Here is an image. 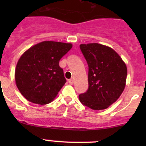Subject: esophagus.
I'll list each match as a JSON object with an SVG mask.
<instances>
[{
	"label": "esophagus",
	"mask_w": 146,
	"mask_h": 146,
	"mask_svg": "<svg viewBox=\"0 0 146 146\" xmlns=\"http://www.w3.org/2000/svg\"><path fill=\"white\" fill-rule=\"evenodd\" d=\"M69 84H71V85L73 84V83H74V80H73V79H69Z\"/></svg>",
	"instance_id": "1"
}]
</instances>
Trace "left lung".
Masks as SVG:
<instances>
[{
    "instance_id": "8db88e82",
    "label": "left lung",
    "mask_w": 146,
    "mask_h": 146,
    "mask_svg": "<svg viewBox=\"0 0 146 146\" xmlns=\"http://www.w3.org/2000/svg\"><path fill=\"white\" fill-rule=\"evenodd\" d=\"M88 65V89L79 99L94 110L107 109L116 102L126 86L127 68L111 47L98 43L81 44Z\"/></svg>"
}]
</instances>
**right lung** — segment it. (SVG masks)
Masks as SVG:
<instances>
[{"label":"right lung","mask_w":146,"mask_h":146,"mask_svg":"<svg viewBox=\"0 0 146 146\" xmlns=\"http://www.w3.org/2000/svg\"><path fill=\"white\" fill-rule=\"evenodd\" d=\"M72 47L71 43L44 41L21 55L15 79L18 90L28 101L47 104L55 99L66 82L59 60Z\"/></svg>","instance_id":"add662e5"}]
</instances>
